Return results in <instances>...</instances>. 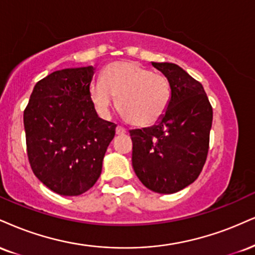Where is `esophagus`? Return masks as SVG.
I'll return each instance as SVG.
<instances>
[{
	"label": "esophagus",
	"mask_w": 255,
	"mask_h": 255,
	"mask_svg": "<svg viewBox=\"0 0 255 255\" xmlns=\"http://www.w3.org/2000/svg\"><path fill=\"white\" fill-rule=\"evenodd\" d=\"M126 133H127V130H126L124 127H121V126H118V127H116V134H118V135H124Z\"/></svg>",
	"instance_id": "1"
}]
</instances>
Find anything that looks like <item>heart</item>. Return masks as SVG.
I'll list each match as a JSON object with an SVG mask.
<instances>
[{"label":"heart","mask_w":255,"mask_h":255,"mask_svg":"<svg viewBox=\"0 0 255 255\" xmlns=\"http://www.w3.org/2000/svg\"><path fill=\"white\" fill-rule=\"evenodd\" d=\"M89 94L101 114H109L116 97L120 112L131 125L149 127L165 115L172 91L164 76L134 61H116L103 70L101 82L91 84Z\"/></svg>","instance_id":"heart-1"}]
</instances>
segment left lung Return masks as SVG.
I'll return each mask as SVG.
<instances>
[{
    "label": "left lung",
    "mask_w": 255,
    "mask_h": 255,
    "mask_svg": "<svg viewBox=\"0 0 255 255\" xmlns=\"http://www.w3.org/2000/svg\"><path fill=\"white\" fill-rule=\"evenodd\" d=\"M171 84V102L154 126L130 130L131 164L140 182L158 194L194 183L208 151L213 108L203 85L172 63H152Z\"/></svg>",
    "instance_id": "1"
}]
</instances>
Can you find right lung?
<instances>
[{
  "label": "right lung",
  "mask_w": 255,
  "mask_h": 255,
  "mask_svg": "<svg viewBox=\"0 0 255 255\" xmlns=\"http://www.w3.org/2000/svg\"><path fill=\"white\" fill-rule=\"evenodd\" d=\"M93 66L52 72L35 84L23 112L27 155L36 178L63 196L84 194L102 172L116 125L90 98Z\"/></svg>",
  "instance_id": "add662e5"
}]
</instances>
